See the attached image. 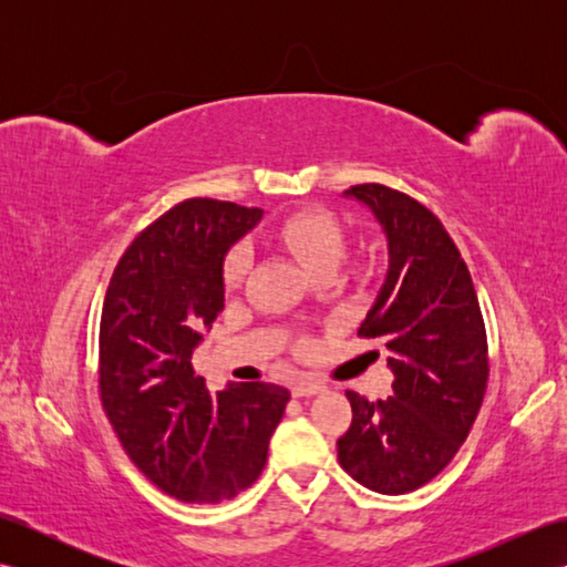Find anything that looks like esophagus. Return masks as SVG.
Returning a JSON list of instances; mask_svg holds the SVG:
<instances>
[{
    "instance_id": "esophagus-1",
    "label": "esophagus",
    "mask_w": 567,
    "mask_h": 567,
    "mask_svg": "<svg viewBox=\"0 0 567 567\" xmlns=\"http://www.w3.org/2000/svg\"><path fill=\"white\" fill-rule=\"evenodd\" d=\"M323 390H327V384L319 382V380H311V378H302V380H297L292 384V394L295 396H315V394H319Z\"/></svg>"
}]
</instances>
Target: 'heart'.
Masks as SVG:
<instances>
[{"label": "heart", "instance_id": "1", "mask_svg": "<svg viewBox=\"0 0 567 567\" xmlns=\"http://www.w3.org/2000/svg\"><path fill=\"white\" fill-rule=\"evenodd\" d=\"M277 244L287 248L292 256L305 265L309 272H319L329 265H339L343 258V231L339 221L323 209H302L272 228ZM250 256L244 246L234 248L224 262V282L226 287H238L248 272Z\"/></svg>", "mask_w": 567, "mask_h": 567}]
</instances>
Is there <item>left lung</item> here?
I'll list each match as a JSON object with an SVG mask.
<instances>
[{"instance_id":"1","label":"left lung","mask_w":567,"mask_h":567,"mask_svg":"<svg viewBox=\"0 0 567 567\" xmlns=\"http://www.w3.org/2000/svg\"><path fill=\"white\" fill-rule=\"evenodd\" d=\"M346 199L375 216L388 272L358 333L382 339L392 396L346 392L353 421L339 461L360 485L404 495L436 477L467 439L487 388V336L473 277L453 238L424 204L384 185H355Z\"/></svg>"}]
</instances>
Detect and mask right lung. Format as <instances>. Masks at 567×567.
I'll return each instance as SVG.
<instances>
[{"instance_id":"add662e5","label":"right lung","mask_w":567,"mask_h":567,"mask_svg":"<svg viewBox=\"0 0 567 567\" xmlns=\"http://www.w3.org/2000/svg\"><path fill=\"white\" fill-rule=\"evenodd\" d=\"M262 209L177 204L118 260L100 323V392L126 455L167 495L216 504L256 483L290 392L228 382L212 394L192 355L224 309V260Z\"/></svg>"}]
</instances>
